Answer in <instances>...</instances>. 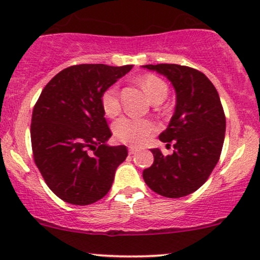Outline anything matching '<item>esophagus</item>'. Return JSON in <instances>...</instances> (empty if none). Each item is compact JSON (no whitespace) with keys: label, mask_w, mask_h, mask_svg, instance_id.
<instances>
[{"label":"esophagus","mask_w":260,"mask_h":260,"mask_svg":"<svg viewBox=\"0 0 260 260\" xmlns=\"http://www.w3.org/2000/svg\"><path fill=\"white\" fill-rule=\"evenodd\" d=\"M137 151H138V149H136V148H132L131 147L129 149H128V153H129L131 155H133V154H136Z\"/></svg>","instance_id":"34e87169"}]
</instances>
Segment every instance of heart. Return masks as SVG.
Returning a JSON list of instances; mask_svg holds the SVG:
<instances>
[{
  "mask_svg": "<svg viewBox=\"0 0 260 260\" xmlns=\"http://www.w3.org/2000/svg\"><path fill=\"white\" fill-rule=\"evenodd\" d=\"M138 84L153 103H161L168 95V84L155 74H144ZM101 106L109 117H115L121 111L120 92L117 85H111L101 94ZM113 134L120 142L132 147H140L156 131V124L150 120H136L122 117L113 123Z\"/></svg>",
  "mask_w": 260,
  "mask_h": 260,
  "instance_id": "1",
  "label": "heart"
}]
</instances>
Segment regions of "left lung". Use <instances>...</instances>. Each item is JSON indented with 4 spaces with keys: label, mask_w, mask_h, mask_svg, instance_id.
Listing matches in <instances>:
<instances>
[{
    "label": "left lung",
    "mask_w": 260,
    "mask_h": 260,
    "mask_svg": "<svg viewBox=\"0 0 260 260\" xmlns=\"http://www.w3.org/2000/svg\"><path fill=\"white\" fill-rule=\"evenodd\" d=\"M166 77L176 91V107L164 143L174 142V154L151 149L154 162L143 171L150 189L166 198H181L201 188L221 154L226 118L219 94L204 73L180 64H145Z\"/></svg>",
    "instance_id": "8db88e82"
}]
</instances>
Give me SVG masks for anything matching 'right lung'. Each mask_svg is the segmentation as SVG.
<instances>
[{
    "label": "right lung",
    "instance_id": "1",
    "mask_svg": "<svg viewBox=\"0 0 260 260\" xmlns=\"http://www.w3.org/2000/svg\"><path fill=\"white\" fill-rule=\"evenodd\" d=\"M132 67L71 66L41 91L31 116L32 154L46 184L62 201L74 205L98 202L107 194L116 169L126 160L124 145L106 144L111 131L101 94Z\"/></svg>",
    "mask_w": 260,
    "mask_h": 260
}]
</instances>
